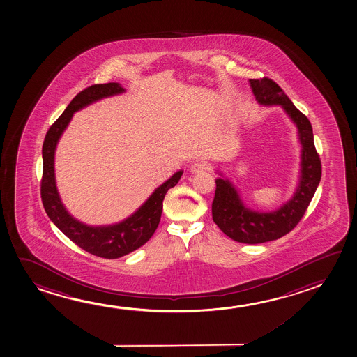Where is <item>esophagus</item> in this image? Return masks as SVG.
Returning a JSON list of instances; mask_svg holds the SVG:
<instances>
[{
    "mask_svg": "<svg viewBox=\"0 0 357 357\" xmlns=\"http://www.w3.org/2000/svg\"><path fill=\"white\" fill-rule=\"evenodd\" d=\"M210 169H211V165L206 160H197L190 167V172L192 173H200V172L210 171Z\"/></svg>",
    "mask_w": 357,
    "mask_h": 357,
    "instance_id": "1",
    "label": "esophagus"
}]
</instances>
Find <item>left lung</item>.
<instances>
[{"label":"left lung","mask_w":357,"mask_h":357,"mask_svg":"<svg viewBox=\"0 0 357 357\" xmlns=\"http://www.w3.org/2000/svg\"><path fill=\"white\" fill-rule=\"evenodd\" d=\"M253 93L263 105H281L295 121L302 144V176L294 197L278 211L261 213L243 206L228 181L218 179L212 202V220L226 236L241 243L258 244L284 237L298 225L321 181V163L315 150L313 130L305 114L296 108L271 78L249 79Z\"/></svg>","instance_id":"8db88e82"}]
</instances>
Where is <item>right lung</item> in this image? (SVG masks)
Returning a JSON list of instances; mask_svg holds the SVG:
<instances>
[{"instance_id": "obj_1", "label": "right lung", "mask_w": 357, "mask_h": 357, "mask_svg": "<svg viewBox=\"0 0 357 357\" xmlns=\"http://www.w3.org/2000/svg\"><path fill=\"white\" fill-rule=\"evenodd\" d=\"M124 92L119 83H103L84 88L71 100L65 112L47 130L43 144V176L40 195L47 216L73 243L88 253L105 259H118L134 252L150 239L158 227L167 192L176 185L183 172H176L163 183L149 200L123 222L107 227H89L68 215L57 194L54 174V155L60 136L73 113L103 97Z\"/></svg>"}]
</instances>
